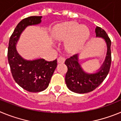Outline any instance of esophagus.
I'll use <instances>...</instances> for the list:
<instances>
[{
  "label": "esophagus",
  "mask_w": 121,
  "mask_h": 121,
  "mask_svg": "<svg viewBox=\"0 0 121 121\" xmlns=\"http://www.w3.org/2000/svg\"><path fill=\"white\" fill-rule=\"evenodd\" d=\"M65 60V58L62 57H59L57 59V62L59 63V64H63V63H64Z\"/></svg>",
  "instance_id": "1"
}]
</instances>
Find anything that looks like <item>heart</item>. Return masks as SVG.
Instances as JSON below:
<instances>
[{
  "label": "heart",
  "mask_w": 121,
  "mask_h": 121,
  "mask_svg": "<svg viewBox=\"0 0 121 121\" xmlns=\"http://www.w3.org/2000/svg\"><path fill=\"white\" fill-rule=\"evenodd\" d=\"M51 36L57 41L66 40L65 48L69 53L81 50L90 37V30L85 25L76 22H67L56 25L51 31Z\"/></svg>",
  "instance_id": "heart-1"
}]
</instances>
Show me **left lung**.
Returning <instances> with one entry per match:
<instances>
[{
  "label": "left lung",
  "mask_w": 121,
  "mask_h": 121,
  "mask_svg": "<svg viewBox=\"0 0 121 121\" xmlns=\"http://www.w3.org/2000/svg\"><path fill=\"white\" fill-rule=\"evenodd\" d=\"M96 37H101L105 40L107 47L106 57L101 67L96 72H85L79 62V54H75L67 59L65 64L68 68L65 75V82L68 89L76 93L84 94L92 91L106 78L110 68L111 40L103 29L96 26Z\"/></svg>",
  "instance_id": "8db88e82"
}]
</instances>
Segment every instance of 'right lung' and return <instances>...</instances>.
<instances>
[{
    "instance_id": "1",
    "label": "right lung",
    "mask_w": 121,
    "mask_h": 121,
    "mask_svg": "<svg viewBox=\"0 0 121 121\" xmlns=\"http://www.w3.org/2000/svg\"><path fill=\"white\" fill-rule=\"evenodd\" d=\"M42 17L30 16L22 20L9 40L8 60L13 77L19 86L29 92H40L47 88L57 65L56 59L50 62L41 58L25 59L16 50V44L25 29L40 23Z\"/></svg>"
}]
</instances>
